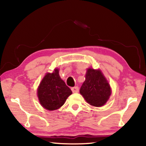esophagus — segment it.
I'll use <instances>...</instances> for the list:
<instances>
[{
    "mask_svg": "<svg viewBox=\"0 0 146 146\" xmlns=\"http://www.w3.org/2000/svg\"><path fill=\"white\" fill-rule=\"evenodd\" d=\"M78 88L77 86H76V87H73L71 88V91H73V93H77L78 92Z\"/></svg>",
    "mask_w": 146,
    "mask_h": 146,
    "instance_id": "obj_1",
    "label": "esophagus"
}]
</instances>
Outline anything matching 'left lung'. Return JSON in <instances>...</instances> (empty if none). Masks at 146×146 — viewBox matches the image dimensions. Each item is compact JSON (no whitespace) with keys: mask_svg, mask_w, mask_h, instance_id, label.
<instances>
[{"mask_svg":"<svg viewBox=\"0 0 146 146\" xmlns=\"http://www.w3.org/2000/svg\"><path fill=\"white\" fill-rule=\"evenodd\" d=\"M80 93L90 104L100 107L107 102L111 95V88L100 70L90 68Z\"/></svg>","mask_w":146,"mask_h":146,"instance_id":"obj_1","label":"left lung"}]
</instances>
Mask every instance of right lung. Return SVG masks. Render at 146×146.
<instances>
[{
  "label": "right lung",
  "mask_w": 146,
  "mask_h": 146,
  "mask_svg": "<svg viewBox=\"0 0 146 146\" xmlns=\"http://www.w3.org/2000/svg\"><path fill=\"white\" fill-rule=\"evenodd\" d=\"M38 97L40 104L46 110H57L64 105L72 91L60 78L58 70L47 73L38 88Z\"/></svg>",
  "instance_id": "add662e5"
}]
</instances>
